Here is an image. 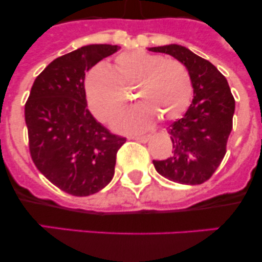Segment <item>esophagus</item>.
<instances>
[{"label": "esophagus", "instance_id": "34e87169", "mask_svg": "<svg viewBox=\"0 0 262 262\" xmlns=\"http://www.w3.org/2000/svg\"><path fill=\"white\" fill-rule=\"evenodd\" d=\"M133 139H136V141L138 142H142V143H147V142L150 139V136H137V137H133Z\"/></svg>", "mask_w": 262, "mask_h": 262}]
</instances>
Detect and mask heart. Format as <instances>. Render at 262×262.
<instances>
[{"mask_svg": "<svg viewBox=\"0 0 262 262\" xmlns=\"http://www.w3.org/2000/svg\"><path fill=\"white\" fill-rule=\"evenodd\" d=\"M134 89L139 105L119 114L113 121L118 130L138 132L148 128L155 119L172 120L189 106L192 80L184 63L152 53L136 50L121 53L114 68H92L84 82L87 104L97 119L107 121L128 100Z\"/></svg>", "mask_w": 262, "mask_h": 262, "instance_id": "1", "label": "heart"}]
</instances>
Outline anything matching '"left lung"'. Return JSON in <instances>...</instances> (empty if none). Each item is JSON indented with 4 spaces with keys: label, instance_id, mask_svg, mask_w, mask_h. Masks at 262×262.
Wrapping results in <instances>:
<instances>
[{
    "label": "left lung",
    "instance_id": "left-lung-1",
    "mask_svg": "<svg viewBox=\"0 0 262 262\" xmlns=\"http://www.w3.org/2000/svg\"><path fill=\"white\" fill-rule=\"evenodd\" d=\"M172 55L189 70L194 99L184 116L168 125L172 153L155 161L156 171L163 178L184 185L209 180L227 152L233 125L234 99L226 77L209 60L178 44L148 48Z\"/></svg>",
    "mask_w": 262,
    "mask_h": 262
}]
</instances>
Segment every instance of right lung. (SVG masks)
Segmentation results:
<instances>
[{
  "mask_svg": "<svg viewBox=\"0 0 262 262\" xmlns=\"http://www.w3.org/2000/svg\"><path fill=\"white\" fill-rule=\"evenodd\" d=\"M120 49L91 44L49 63L35 78L25 104L29 150L48 180L75 196L104 189L115 172L126 138L110 133L87 109L84 76Z\"/></svg>",
  "mask_w": 262,
  "mask_h": 262,
  "instance_id": "right-lung-1",
  "label": "right lung"
}]
</instances>
